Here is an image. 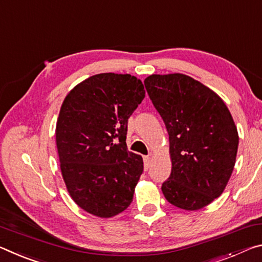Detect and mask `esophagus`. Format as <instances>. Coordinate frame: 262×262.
<instances>
[{
	"instance_id": "esophagus-1",
	"label": "esophagus",
	"mask_w": 262,
	"mask_h": 262,
	"mask_svg": "<svg viewBox=\"0 0 262 262\" xmlns=\"http://www.w3.org/2000/svg\"><path fill=\"white\" fill-rule=\"evenodd\" d=\"M144 166L146 170L149 168V166H151V157H144Z\"/></svg>"
}]
</instances>
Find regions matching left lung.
I'll list each match as a JSON object with an SVG mask.
<instances>
[{"label": "left lung", "mask_w": 262, "mask_h": 262, "mask_svg": "<svg viewBox=\"0 0 262 262\" xmlns=\"http://www.w3.org/2000/svg\"><path fill=\"white\" fill-rule=\"evenodd\" d=\"M169 135L171 173L161 190L170 204L199 210L224 191L239 137L228 106L190 76L152 74L144 81Z\"/></svg>", "instance_id": "8db88e82"}]
</instances>
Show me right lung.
Instances as JSON below:
<instances>
[{"mask_svg":"<svg viewBox=\"0 0 262 262\" xmlns=\"http://www.w3.org/2000/svg\"><path fill=\"white\" fill-rule=\"evenodd\" d=\"M144 97L136 76L101 73L62 102L55 127L60 169L73 201L94 216L114 217L134 200L144 162L127 151V119Z\"/></svg>","mask_w":262,"mask_h":262,"instance_id":"right-lung-1","label":"right lung"}]
</instances>
